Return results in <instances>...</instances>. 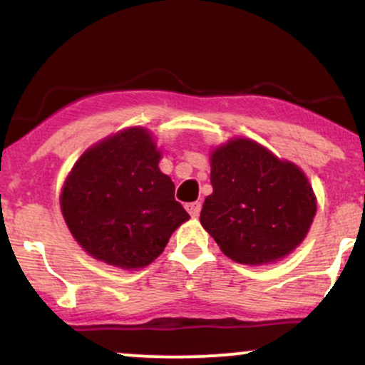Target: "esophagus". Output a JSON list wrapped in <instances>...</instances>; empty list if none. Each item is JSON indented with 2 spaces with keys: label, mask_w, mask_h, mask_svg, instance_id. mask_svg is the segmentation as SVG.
Segmentation results:
<instances>
[{
  "label": "esophagus",
  "mask_w": 365,
  "mask_h": 365,
  "mask_svg": "<svg viewBox=\"0 0 365 365\" xmlns=\"http://www.w3.org/2000/svg\"><path fill=\"white\" fill-rule=\"evenodd\" d=\"M200 207H202V204H200V202H190V204H187V206H185L188 215H190L192 217H197L200 215Z\"/></svg>",
  "instance_id": "obj_1"
}]
</instances>
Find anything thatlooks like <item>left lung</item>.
Returning a JSON list of instances; mask_svg holds the SVG:
<instances>
[{
	"instance_id": "8db88e82",
	"label": "left lung",
	"mask_w": 365,
	"mask_h": 365,
	"mask_svg": "<svg viewBox=\"0 0 365 365\" xmlns=\"http://www.w3.org/2000/svg\"><path fill=\"white\" fill-rule=\"evenodd\" d=\"M212 194L200 225L221 252L247 266L282 261L307 237L317 200L307 177L252 139L237 137L209 154Z\"/></svg>"
}]
</instances>
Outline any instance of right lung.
Listing matches in <instances>:
<instances>
[{"label": "right lung", "instance_id": "add662e5", "mask_svg": "<svg viewBox=\"0 0 365 365\" xmlns=\"http://www.w3.org/2000/svg\"><path fill=\"white\" fill-rule=\"evenodd\" d=\"M159 159L161 150L142 127L120 130L77 159L63 183L60 206L87 254L121 269H140L188 221Z\"/></svg>", "mask_w": 365, "mask_h": 365}]
</instances>
